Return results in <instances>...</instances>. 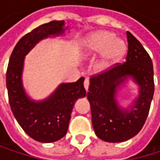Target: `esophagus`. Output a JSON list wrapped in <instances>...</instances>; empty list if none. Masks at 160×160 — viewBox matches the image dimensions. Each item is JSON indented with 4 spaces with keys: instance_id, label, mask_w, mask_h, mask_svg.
I'll list each match as a JSON object with an SVG mask.
<instances>
[{
    "instance_id": "obj_1",
    "label": "esophagus",
    "mask_w": 160,
    "mask_h": 160,
    "mask_svg": "<svg viewBox=\"0 0 160 160\" xmlns=\"http://www.w3.org/2000/svg\"><path fill=\"white\" fill-rule=\"evenodd\" d=\"M89 84H90V80L88 78H86L85 80H84V82H83V85H84V88L86 89V91L88 90V88H89Z\"/></svg>"
}]
</instances>
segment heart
<instances>
[{
	"label": "heart",
	"mask_w": 160,
	"mask_h": 160,
	"mask_svg": "<svg viewBox=\"0 0 160 160\" xmlns=\"http://www.w3.org/2000/svg\"><path fill=\"white\" fill-rule=\"evenodd\" d=\"M85 46L90 54L103 52L100 63L102 68H108L120 59L126 49L122 41L115 40L114 34L108 31H100L89 36Z\"/></svg>",
	"instance_id": "b5f03b06"
}]
</instances>
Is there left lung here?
Masks as SVG:
<instances>
[{
    "label": "left lung",
    "instance_id": "1",
    "mask_svg": "<svg viewBox=\"0 0 160 160\" xmlns=\"http://www.w3.org/2000/svg\"><path fill=\"white\" fill-rule=\"evenodd\" d=\"M126 35L125 62L92 75L87 92L94 132L109 143L127 141L142 130L155 91L153 63L148 52L131 32ZM127 77H132L140 85V94L132 109L123 112L117 107L114 94L116 87Z\"/></svg>",
    "mask_w": 160,
    "mask_h": 160
}]
</instances>
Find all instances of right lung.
Returning <instances> with one entry per match:
<instances>
[{"label":"right lung","instance_id":"add662e5","mask_svg":"<svg viewBox=\"0 0 160 160\" xmlns=\"http://www.w3.org/2000/svg\"><path fill=\"white\" fill-rule=\"evenodd\" d=\"M64 21H51L34 28L16 43L9 59L6 86L9 104L18 124L32 139L42 143L58 141L67 134L76 100L86 95L84 78L63 83L47 100L35 103L24 92L21 81L24 56L40 40L64 32Z\"/></svg>","mask_w":160,"mask_h":160}]
</instances>
